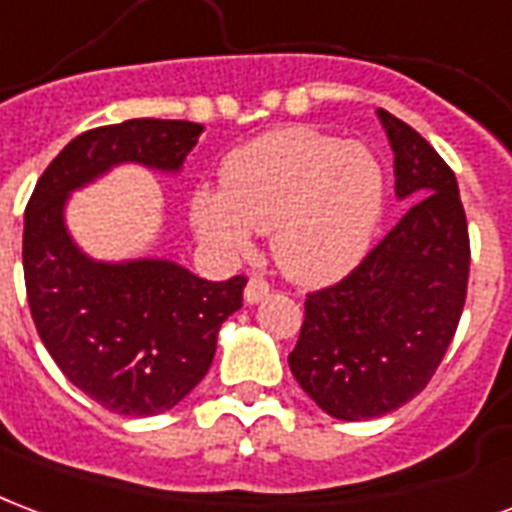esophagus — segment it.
Returning a JSON list of instances; mask_svg holds the SVG:
<instances>
[{
	"instance_id": "1",
	"label": "esophagus",
	"mask_w": 512,
	"mask_h": 512,
	"mask_svg": "<svg viewBox=\"0 0 512 512\" xmlns=\"http://www.w3.org/2000/svg\"><path fill=\"white\" fill-rule=\"evenodd\" d=\"M268 293H271V285H268L266 279H260V276H255V279H249V282H246L244 301L249 306H255V304H260V301H263V298H266Z\"/></svg>"
}]
</instances>
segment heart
Listing matches in <instances>:
<instances>
[{"label": "heart", "mask_w": 512, "mask_h": 512, "mask_svg": "<svg viewBox=\"0 0 512 512\" xmlns=\"http://www.w3.org/2000/svg\"><path fill=\"white\" fill-rule=\"evenodd\" d=\"M385 206L388 179L372 149L293 127L233 151L222 165V192L198 189L189 214L200 238L227 257L252 249V230L274 233L279 271L298 285L325 287L372 252Z\"/></svg>", "instance_id": "b5f03b06"}]
</instances>
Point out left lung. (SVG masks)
<instances>
[{
  "instance_id": "8db88e82",
  "label": "left lung",
  "mask_w": 512,
  "mask_h": 512,
  "mask_svg": "<svg viewBox=\"0 0 512 512\" xmlns=\"http://www.w3.org/2000/svg\"><path fill=\"white\" fill-rule=\"evenodd\" d=\"M393 149L396 198L412 200L339 285L306 295L290 372L331 418L369 420L418 396L461 320L469 233L453 170L410 124L377 111Z\"/></svg>"
}]
</instances>
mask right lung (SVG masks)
<instances>
[{"label":"right lung","mask_w":512,"mask_h":512,"mask_svg":"<svg viewBox=\"0 0 512 512\" xmlns=\"http://www.w3.org/2000/svg\"><path fill=\"white\" fill-rule=\"evenodd\" d=\"M200 132L168 119L83 132L45 168L24 214L26 298L45 350L78 391L130 418L173 410L206 377L246 279L208 282L162 257L94 260L70 236L64 208L119 165L176 176Z\"/></svg>","instance_id":"add662e5"}]
</instances>
